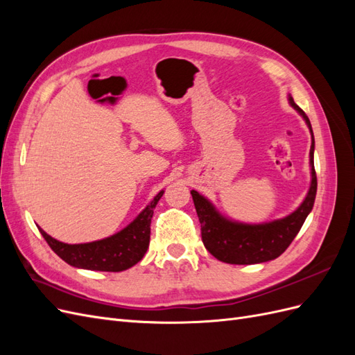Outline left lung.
Listing matches in <instances>:
<instances>
[{
  "mask_svg": "<svg viewBox=\"0 0 355 355\" xmlns=\"http://www.w3.org/2000/svg\"><path fill=\"white\" fill-rule=\"evenodd\" d=\"M288 103L304 118L311 133L309 168L311 184L300 206L287 216L263 223H243L225 218L214 204L196 189L191 191L192 200L201 223L204 247L216 259L232 265H253L277 259L295 240L308 214L314 207L317 194V176L314 168V133L306 114L288 94Z\"/></svg>",
  "mask_w": 355,
  "mask_h": 355,
  "instance_id": "1",
  "label": "left lung"
}]
</instances>
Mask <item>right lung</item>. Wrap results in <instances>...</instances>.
<instances>
[{
	"mask_svg": "<svg viewBox=\"0 0 355 355\" xmlns=\"http://www.w3.org/2000/svg\"><path fill=\"white\" fill-rule=\"evenodd\" d=\"M163 194L164 191H159L154 200L125 228L98 241L68 244L50 237L44 230H38L51 250L71 266L90 271L120 272L132 268L145 256L149 245V235H151L154 209Z\"/></svg>",
	"mask_w": 355,
	"mask_h": 355,
	"instance_id": "right-lung-1",
	"label": "right lung"
}]
</instances>
